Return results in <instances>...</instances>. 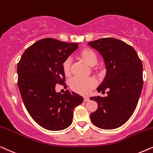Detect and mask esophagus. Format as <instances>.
I'll return each mask as SVG.
<instances>
[{"label": "esophagus", "instance_id": "esophagus-1", "mask_svg": "<svg viewBox=\"0 0 153 153\" xmlns=\"http://www.w3.org/2000/svg\"><path fill=\"white\" fill-rule=\"evenodd\" d=\"M89 100V99L88 97H84V102H87Z\"/></svg>", "mask_w": 153, "mask_h": 153}]
</instances>
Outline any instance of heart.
<instances>
[{
    "instance_id": "b5f03b06",
    "label": "heart",
    "mask_w": 153,
    "mask_h": 153,
    "mask_svg": "<svg viewBox=\"0 0 153 153\" xmlns=\"http://www.w3.org/2000/svg\"><path fill=\"white\" fill-rule=\"evenodd\" d=\"M81 57L89 66H94L97 64L98 59L97 54L91 50H83L80 54ZM71 59L70 57L67 58L63 62L62 68L64 74L68 75L71 72ZM97 85L95 79L93 78H82V77H75L71 79L70 86L73 90L82 94H87L90 92L91 89Z\"/></svg>"
}]
</instances>
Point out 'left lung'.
<instances>
[{"label": "left lung", "mask_w": 153, "mask_h": 153, "mask_svg": "<svg viewBox=\"0 0 153 153\" xmlns=\"http://www.w3.org/2000/svg\"><path fill=\"white\" fill-rule=\"evenodd\" d=\"M88 45L102 56L106 69L97 91L108 89L107 97L90 98L98 103L91 121L100 129H116L135 111L143 88V65L135 50L122 40L105 38L89 42Z\"/></svg>", "instance_id": "obj_1"}]
</instances>
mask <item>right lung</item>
<instances>
[{"mask_svg": "<svg viewBox=\"0 0 153 153\" xmlns=\"http://www.w3.org/2000/svg\"><path fill=\"white\" fill-rule=\"evenodd\" d=\"M79 44L44 38L28 48L17 64L18 87L28 113L40 127L60 131L71 125L75 107L83 97L66 90L55 91L64 85L62 64L78 48Z\"/></svg>", "mask_w": 153, "mask_h": 153, "instance_id": "right-lung-1", "label": "right lung"}]
</instances>
